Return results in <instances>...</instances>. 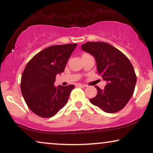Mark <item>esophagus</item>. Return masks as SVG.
<instances>
[{"label":"esophagus","instance_id":"obj_1","mask_svg":"<svg viewBox=\"0 0 153 153\" xmlns=\"http://www.w3.org/2000/svg\"><path fill=\"white\" fill-rule=\"evenodd\" d=\"M76 85H77V86H78V87H82V88L86 87V85H82V84H80V83L76 84Z\"/></svg>","mask_w":153,"mask_h":153}]
</instances>
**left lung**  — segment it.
I'll use <instances>...</instances> for the list:
<instances>
[{
	"mask_svg": "<svg viewBox=\"0 0 153 153\" xmlns=\"http://www.w3.org/2000/svg\"><path fill=\"white\" fill-rule=\"evenodd\" d=\"M82 50L95 57L98 73L107 81L104 89L97 88L91 103L107 113L122 110L134 94L137 76L129 59L114 47L102 42H88Z\"/></svg>",
	"mask_w": 153,
	"mask_h": 153,
	"instance_id": "left-lung-1",
	"label": "left lung"
}]
</instances>
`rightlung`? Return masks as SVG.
Instances as JSON below:
<instances>
[{"label":"right lung","instance_id":"obj_1","mask_svg":"<svg viewBox=\"0 0 153 153\" xmlns=\"http://www.w3.org/2000/svg\"><path fill=\"white\" fill-rule=\"evenodd\" d=\"M77 44L53 45L44 49L27 63L21 79V91L35 114L50 118L63 108L74 85H54L56 75L64 72Z\"/></svg>","mask_w":153,"mask_h":153}]
</instances>
